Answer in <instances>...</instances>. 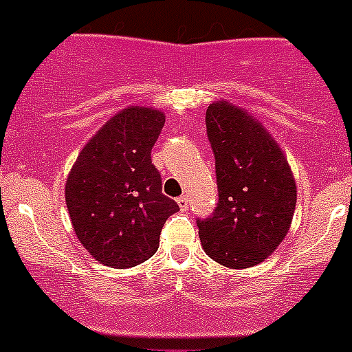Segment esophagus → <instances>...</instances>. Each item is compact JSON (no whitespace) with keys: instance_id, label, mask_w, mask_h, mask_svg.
Returning <instances> with one entry per match:
<instances>
[{"instance_id":"34e87169","label":"esophagus","mask_w":352,"mask_h":352,"mask_svg":"<svg viewBox=\"0 0 352 352\" xmlns=\"http://www.w3.org/2000/svg\"><path fill=\"white\" fill-rule=\"evenodd\" d=\"M178 206H179V209H182V211H186V209H188V197H186V195H182V197H178Z\"/></svg>"}]
</instances>
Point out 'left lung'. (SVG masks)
Listing matches in <instances>:
<instances>
[{
  "label": "left lung",
  "mask_w": 352,
  "mask_h": 352,
  "mask_svg": "<svg viewBox=\"0 0 352 352\" xmlns=\"http://www.w3.org/2000/svg\"><path fill=\"white\" fill-rule=\"evenodd\" d=\"M218 202L197 227L206 254L230 269L263 262L288 234L296 186L288 160L246 111L218 101L206 111Z\"/></svg>",
  "instance_id": "8db88e82"
}]
</instances>
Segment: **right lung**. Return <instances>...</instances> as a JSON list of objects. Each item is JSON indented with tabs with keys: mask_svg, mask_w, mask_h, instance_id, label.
Listing matches in <instances>:
<instances>
[{
	"mask_svg": "<svg viewBox=\"0 0 352 352\" xmlns=\"http://www.w3.org/2000/svg\"><path fill=\"white\" fill-rule=\"evenodd\" d=\"M164 122L157 109H124L85 144L67 176L71 223L85 250L106 267L146 262L159 250L166 220L179 211L162 193V176L151 164Z\"/></svg>",
	"mask_w": 352,
	"mask_h": 352,
	"instance_id": "right-lung-1",
	"label": "right lung"
}]
</instances>
